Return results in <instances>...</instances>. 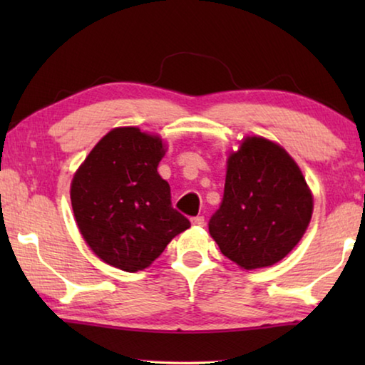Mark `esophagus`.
I'll list each match as a JSON object with an SVG mask.
<instances>
[{"instance_id":"obj_1","label":"esophagus","mask_w":365,"mask_h":365,"mask_svg":"<svg viewBox=\"0 0 365 365\" xmlns=\"http://www.w3.org/2000/svg\"><path fill=\"white\" fill-rule=\"evenodd\" d=\"M191 224H193V225H197V227H202V225L206 224L205 215H196V217L191 219Z\"/></svg>"}]
</instances>
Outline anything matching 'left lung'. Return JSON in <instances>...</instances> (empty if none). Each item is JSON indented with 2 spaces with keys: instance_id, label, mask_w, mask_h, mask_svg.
Listing matches in <instances>:
<instances>
[{
  "instance_id": "1",
  "label": "left lung",
  "mask_w": 365,
  "mask_h": 365,
  "mask_svg": "<svg viewBox=\"0 0 365 365\" xmlns=\"http://www.w3.org/2000/svg\"><path fill=\"white\" fill-rule=\"evenodd\" d=\"M312 215V195L288 153L246 138L227 164L224 197L209 219L222 255L246 270L267 267L292 251Z\"/></svg>"
}]
</instances>
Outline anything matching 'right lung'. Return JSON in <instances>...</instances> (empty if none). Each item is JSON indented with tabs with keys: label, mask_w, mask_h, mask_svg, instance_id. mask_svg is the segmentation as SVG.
<instances>
[{
	"label": "right lung",
	"mask_w": 365,
	"mask_h": 365,
	"mask_svg": "<svg viewBox=\"0 0 365 365\" xmlns=\"http://www.w3.org/2000/svg\"><path fill=\"white\" fill-rule=\"evenodd\" d=\"M163 141L137 127L110 130L73 175L71 200L80 233L104 262L146 269L175 235L191 225L172 207L158 174Z\"/></svg>",
	"instance_id": "right-lung-1"
}]
</instances>
